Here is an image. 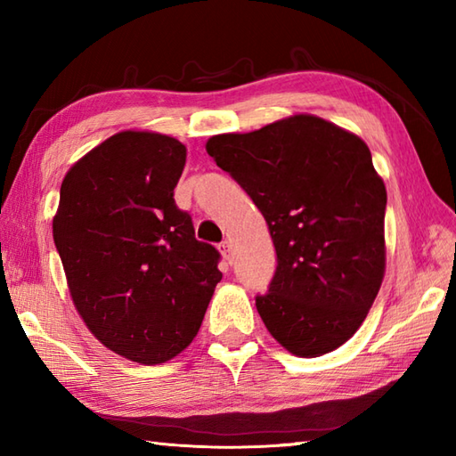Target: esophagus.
Instances as JSON below:
<instances>
[{
    "mask_svg": "<svg viewBox=\"0 0 456 456\" xmlns=\"http://www.w3.org/2000/svg\"><path fill=\"white\" fill-rule=\"evenodd\" d=\"M231 250H233V245H231L229 240H223V243L219 245V253L223 255V258H225V260H231Z\"/></svg>",
    "mask_w": 456,
    "mask_h": 456,
    "instance_id": "34e87169",
    "label": "esophagus"
}]
</instances>
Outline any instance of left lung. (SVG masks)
I'll use <instances>...</instances> for the list:
<instances>
[{"label":"left lung","instance_id":"left-lung-1","mask_svg":"<svg viewBox=\"0 0 456 456\" xmlns=\"http://www.w3.org/2000/svg\"><path fill=\"white\" fill-rule=\"evenodd\" d=\"M209 157L263 213L278 266L260 317L288 353L335 351L362 325L386 273V186L358 134L312 113L213 134Z\"/></svg>","mask_w":456,"mask_h":456}]
</instances>
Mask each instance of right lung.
Segmentation results:
<instances>
[{
  "mask_svg": "<svg viewBox=\"0 0 456 456\" xmlns=\"http://www.w3.org/2000/svg\"><path fill=\"white\" fill-rule=\"evenodd\" d=\"M183 167L178 139L119 131L66 172L53 217L76 312L103 346L147 366L193 341L223 276L174 203Z\"/></svg>",
  "mask_w": 456,
  "mask_h": 456,
  "instance_id": "1",
  "label": "right lung"
}]
</instances>
